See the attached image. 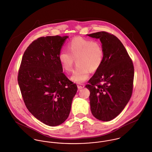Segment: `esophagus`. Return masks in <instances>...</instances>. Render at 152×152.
Here are the masks:
<instances>
[{
	"label": "esophagus",
	"mask_w": 152,
	"mask_h": 152,
	"mask_svg": "<svg viewBox=\"0 0 152 152\" xmlns=\"http://www.w3.org/2000/svg\"><path fill=\"white\" fill-rule=\"evenodd\" d=\"M77 86H78V89H83V88H84L85 85L84 84H79V85H78Z\"/></svg>",
	"instance_id": "1"
}]
</instances>
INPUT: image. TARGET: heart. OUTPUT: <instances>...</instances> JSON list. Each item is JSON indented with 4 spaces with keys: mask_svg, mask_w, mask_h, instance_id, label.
Wrapping results in <instances>:
<instances>
[{
    "mask_svg": "<svg viewBox=\"0 0 152 152\" xmlns=\"http://www.w3.org/2000/svg\"><path fill=\"white\" fill-rule=\"evenodd\" d=\"M68 51L61 50L58 60L62 68L71 72L76 61L77 66L71 76V80L81 83L86 81L91 72L100 68L104 58V50L101 44L82 37L75 38L67 45Z\"/></svg>",
    "mask_w": 152,
    "mask_h": 152,
    "instance_id": "b5f03b06",
    "label": "heart"
}]
</instances>
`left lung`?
I'll list each match as a JSON object with an SVG mask.
<instances>
[{
	"mask_svg": "<svg viewBox=\"0 0 152 152\" xmlns=\"http://www.w3.org/2000/svg\"><path fill=\"white\" fill-rule=\"evenodd\" d=\"M88 35L99 39L104 50L102 64L85 86L90 91L91 110L97 119L109 121L123 110L131 97L134 64L114 35L101 31Z\"/></svg>",
	"mask_w": 152,
	"mask_h": 152,
	"instance_id": "obj_1",
	"label": "left lung"
}]
</instances>
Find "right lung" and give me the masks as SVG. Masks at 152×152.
Here are the masks:
<instances>
[{
  "instance_id": "right-lung-1",
  "label": "right lung",
  "mask_w": 152,
  "mask_h": 152,
  "mask_svg": "<svg viewBox=\"0 0 152 152\" xmlns=\"http://www.w3.org/2000/svg\"><path fill=\"white\" fill-rule=\"evenodd\" d=\"M67 36H48L32 42L26 50L18 74L24 103L38 120L49 126L64 123L69 115L77 86L63 72L58 60Z\"/></svg>"
}]
</instances>
